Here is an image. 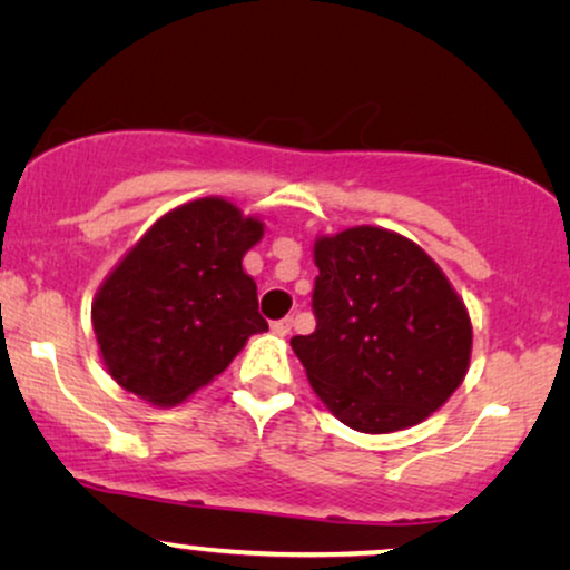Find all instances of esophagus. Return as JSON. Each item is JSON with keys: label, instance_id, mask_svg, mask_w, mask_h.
Instances as JSON below:
<instances>
[{"label": "esophagus", "instance_id": "esophagus-1", "mask_svg": "<svg viewBox=\"0 0 570 570\" xmlns=\"http://www.w3.org/2000/svg\"><path fill=\"white\" fill-rule=\"evenodd\" d=\"M271 331H273V334H276V336H289V331H292V318H281V321H273Z\"/></svg>", "mask_w": 570, "mask_h": 570}]
</instances>
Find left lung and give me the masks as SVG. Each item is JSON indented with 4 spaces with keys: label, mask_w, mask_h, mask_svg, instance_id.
Instances as JSON below:
<instances>
[{
    "label": "left lung",
    "mask_w": 570,
    "mask_h": 570,
    "mask_svg": "<svg viewBox=\"0 0 570 570\" xmlns=\"http://www.w3.org/2000/svg\"><path fill=\"white\" fill-rule=\"evenodd\" d=\"M315 331L292 350L344 426L389 434L426 421L463 384L471 315L442 268L402 234L355 226L313 247Z\"/></svg>",
    "instance_id": "8db88e82"
}]
</instances>
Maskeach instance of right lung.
<instances>
[{"mask_svg":"<svg viewBox=\"0 0 570 570\" xmlns=\"http://www.w3.org/2000/svg\"><path fill=\"white\" fill-rule=\"evenodd\" d=\"M263 232L234 202L202 197L165 213L126 252L91 302L99 355L126 392L178 405L268 331L242 268Z\"/></svg>","mask_w":570,"mask_h":570,"instance_id":"1","label":"right lung"}]
</instances>
